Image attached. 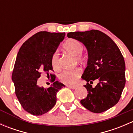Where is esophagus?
<instances>
[{
  "mask_svg": "<svg viewBox=\"0 0 133 133\" xmlns=\"http://www.w3.org/2000/svg\"><path fill=\"white\" fill-rule=\"evenodd\" d=\"M68 87L69 88H70V89H75V88H76V85H68Z\"/></svg>",
  "mask_w": 133,
  "mask_h": 133,
  "instance_id": "obj_1",
  "label": "esophagus"
}]
</instances>
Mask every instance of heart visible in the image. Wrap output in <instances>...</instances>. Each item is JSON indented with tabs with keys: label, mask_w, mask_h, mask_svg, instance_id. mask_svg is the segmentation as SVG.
I'll list each match as a JSON object with an SVG mask.
<instances>
[{
	"label": "heart",
	"mask_w": 133,
	"mask_h": 133,
	"mask_svg": "<svg viewBox=\"0 0 133 133\" xmlns=\"http://www.w3.org/2000/svg\"><path fill=\"white\" fill-rule=\"evenodd\" d=\"M63 48L66 51L75 55V59L78 62H82L85 60V56L82 53V44L78 40L71 38L65 41L63 44ZM51 65L53 69H58L60 68V60L58 54L55 52L51 58ZM81 73V70L79 68H75L72 69L64 70L59 76V78L64 83L68 84H74L76 82L78 78Z\"/></svg>",
	"instance_id": "heart-1"
}]
</instances>
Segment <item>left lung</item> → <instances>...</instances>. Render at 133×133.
Segmentation results:
<instances>
[{
  "label": "left lung",
  "mask_w": 133,
  "mask_h": 133,
  "mask_svg": "<svg viewBox=\"0 0 133 133\" xmlns=\"http://www.w3.org/2000/svg\"><path fill=\"white\" fill-rule=\"evenodd\" d=\"M68 38L81 42L88 53V65L82 78L88 94L82 105L95 113H100L118 102L125 84V64L118 47L109 36L98 30L70 32ZM98 79L95 88L90 84ZM90 82V83L89 82Z\"/></svg>",
  "instance_id": "1"
}]
</instances>
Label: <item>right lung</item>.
<instances>
[{
    "label": "right lung",
    "instance_id": "1",
    "mask_svg": "<svg viewBox=\"0 0 133 133\" xmlns=\"http://www.w3.org/2000/svg\"><path fill=\"white\" fill-rule=\"evenodd\" d=\"M64 33L40 31L22 44L17 54L12 80L15 94L25 111L35 116L44 115L55 106L57 93L65 85L55 81L51 56L65 37ZM42 71L51 76L54 83L48 88L38 87L37 80Z\"/></svg>",
    "mask_w": 133,
    "mask_h": 133
}]
</instances>
